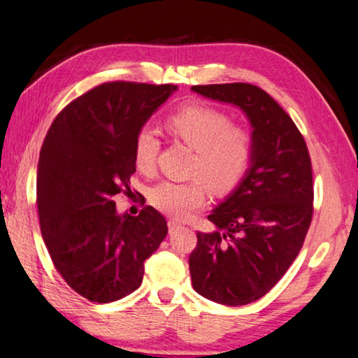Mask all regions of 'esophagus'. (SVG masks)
I'll return each instance as SVG.
<instances>
[{
    "mask_svg": "<svg viewBox=\"0 0 358 358\" xmlns=\"http://www.w3.org/2000/svg\"><path fill=\"white\" fill-rule=\"evenodd\" d=\"M179 227H180V223H179V222H176V220H169V222H168V228H169V231L178 229Z\"/></svg>",
    "mask_w": 358,
    "mask_h": 358,
    "instance_id": "34e87169",
    "label": "esophagus"
}]
</instances>
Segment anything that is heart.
Segmentation results:
<instances>
[{"label":"heart","mask_w":358,"mask_h":358,"mask_svg":"<svg viewBox=\"0 0 358 358\" xmlns=\"http://www.w3.org/2000/svg\"><path fill=\"white\" fill-rule=\"evenodd\" d=\"M165 129L176 140L195 150L190 182H162L150 190L149 199L157 210L184 220L206 201V184L215 193H229L245 176L253 155V138L245 129L231 125L224 113L203 105L185 106L169 116ZM160 140L150 127L138 131L134 160L144 174H152Z\"/></svg>","instance_id":"1"}]
</instances>
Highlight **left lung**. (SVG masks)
Returning <instances> with one entry per match:
<instances>
[{
    "instance_id": "1",
    "label": "left lung",
    "mask_w": 358,
    "mask_h": 358,
    "mask_svg": "<svg viewBox=\"0 0 358 358\" xmlns=\"http://www.w3.org/2000/svg\"><path fill=\"white\" fill-rule=\"evenodd\" d=\"M247 116L253 155L239 185L208 217L189 259L192 285L212 302L247 305L272 289L297 258L313 217L308 149L289 115L248 83L192 86Z\"/></svg>"
}]
</instances>
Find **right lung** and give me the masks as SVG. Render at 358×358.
<instances>
[{"label":"right lung","mask_w":358,"mask_h":358,"mask_svg":"<svg viewBox=\"0 0 358 358\" xmlns=\"http://www.w3.org/2000/svg\"><path fill=\"white\" fill-rule=\"evenodd\" d=\"M174 85L111 81L62 110L37 165L41 233L56 271L80 296L108 303L141 286L144 261L168 234L160 212L117 214L113 196L130 192L134 143Z\"/></svg>","instance_id":"add662e5"}]
</instances>
